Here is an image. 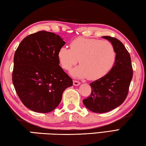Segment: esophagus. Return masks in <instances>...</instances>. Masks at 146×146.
I'll return each mask as SVG.
<instances>
[{
  "mask_svg": "<svg viewBox=\"0 0 146 146\" xmlns=\"http://www.w3.org/2000/svg\"><path fill=\"white\" fill-rule=\"evenodd\" d=\"M80 84V82H79V81L77 80H73V85L75 86H79Z\"/></svg>",
  "mask_w": 146,
  "mask_h": 146,
  "instance_id": "1",
  "label": "esophagus"
}]
</instances>
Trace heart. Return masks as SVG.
Masks as SVG:
<instances>
[{
  "mask_svg": "<svg viewBox=\"0 0 146 146\" xmlns=\"http://www.w3.org/2000/svg\"><path fill=\"white\" fill-rule=\"evenodd\" d=\"M70 46V49L64 46L60 48L58 58L65 70H70L78 61L80 65L70 72L74 77L98 80L107 75L114 65L116 52L110 41L78 37Z\"/></svg>",
  "mask_w": 146,
  "mask_h": 146,
  "instance_id": "heart-1",
  "label": "heart"
}]
</instances>
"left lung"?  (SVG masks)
Masks as SVG:
<instances>
[{"mask_svg": "<svg viewBox=\"0 0 146 146\" xmlns=\"http://www.w3.org/2000/svg\"><path fill=\"white\" fill-rule=\"evenodd\" d=\"M102 38L110 40L114 46L115 62L107 75L90 84L91 93L83 100L88 110L98 113L110 111L124 102L133 78L131 56L124 45L112 36Z\"/></svg>", "mask_w": 146, "mask_h": 146, "instance_id": "1", "label": "left lung"}]
</instances>
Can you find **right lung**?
I'll use <instances>...</instances> for the list:
<instances>
[{"label": "right lung", "mask_w": 146, "mask_h": 146, "mask_svg": "<svg viewBox=\"0 0 146 146\" xmlns=\"http://www.w3.org/2000/svg\"><path fill=\"white\" fill-rule=\"evenodd\" d=\"M66 44L58 35L40 31L21 41L14 55L12 81L23 104L33 111L49 113L60 104L73 80L60 65L58 50Z\"/></svg>", "instance_id": "obj_1"}]
</instances>
